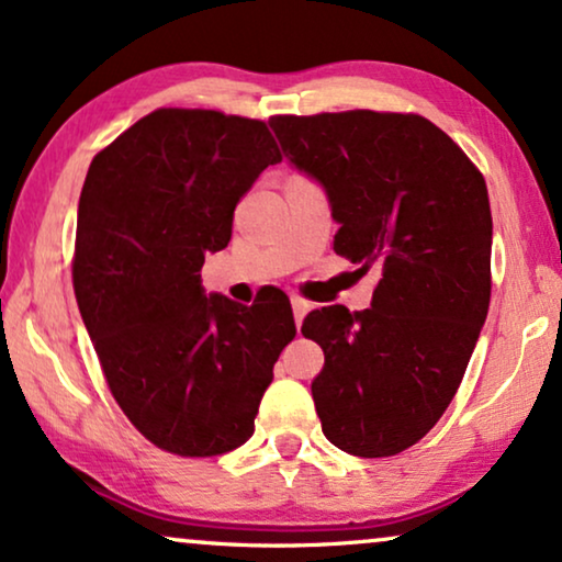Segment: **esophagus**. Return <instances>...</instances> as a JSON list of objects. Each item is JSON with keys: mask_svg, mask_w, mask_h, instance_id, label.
<instances>
[{"mask_svg": "<svg viewBox=\"0 0 562 562\" xmlns=\"http://www.w3.org/2000/svg\"><path fill=\"white\" fill-rule=\"evenodd\" d=\"M291 310H294V319H296V327H299V325H302L304 315L310 312V302H307V299H302V296H291Z\"/></svg>", "mask_w": 562, "mask_h": 562, "instance_id": "obj_1", "label": "esophagus"}]
</instances>
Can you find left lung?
Segmentation results:
<instances>
[{"label":"left lung","mask_w":562,"mask_h":562,"mask_svg":"<svg viewBox=\"0 0 562 562\" xmlns=\"http://www.w3.org/2000/svg\"><path fill=\"white\" fill-rule=\"evenodd\" d=\"M340 224L333 250L379 268L371 307L310 312L325 367L312 397L327 441L353 457L418 443L457 395L491 304L493 218L483 172L415 113L273 115Z\"/></svg>","instance_id":"obj_1"}]
</instances>
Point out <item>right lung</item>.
<instances>
[{
	"instance_id": "1",
	"label": "right lung",
	"mask_w": 562,
	"mask_h": 562,
	"mask_svg": "<svg viewBox=\"0 0 562 562\" xmlns=\"http://www.w3.org/2000/svg\"><path fill=\"white\" fill-rule=\"evenodd\" d=\"M263 121L157 108L94 155L79 195L71 281L108 390L136 431L178 457L250 439L273 363L296 325L263 286L250 307L206 296V252L268 165Z\"/></svg>"
}]
</instances>
